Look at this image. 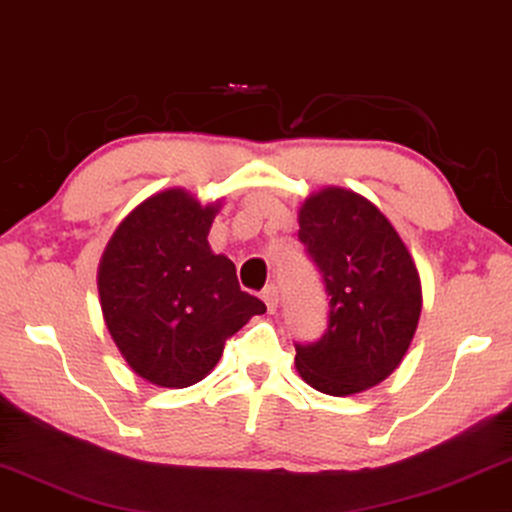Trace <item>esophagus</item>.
I'll return each mask as SVG.
<instances>
[{"instance_id": "1", "label": "esophagus", "mask_w": 512, "mask_h": 512, "mask_svg": "<svg viewBox=\"0 0 512 512\" xmlns=\"http://www.w3.org/2000/svg\"><path fill=\"white\" fill-rule=\"evenodd\" d=\"M261 298H263L265 307H268L270 314H272V311H277V305H279V291H277V286H274V284L265 286L263 293H261Z\"/></svg>"}]
</instances>
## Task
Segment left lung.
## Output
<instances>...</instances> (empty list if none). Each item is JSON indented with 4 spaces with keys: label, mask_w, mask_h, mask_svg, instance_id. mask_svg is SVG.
<instances>
[{
    "label": "left lung",
    "mask_w": 512,
    "mask_h": 512,
    "mask_svg": "<svg viewBox=\"0 0 512 512\" xmlns=\"http://www.w3.org/2000/svg\"><path fill=\"white\" fill-rule=\"evenodd\" d=\"M300 240L330 295L325 335L295 346V369L311 388L346 397L399 367L416 335L422 284L409 247L365 196L323 187L298 212Z\"/></svg>",
    "instance_id": "left-lung-1"
}]
</instances>
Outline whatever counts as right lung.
<instances>
[{
  "label": "right lung",
  "mask_w": 512,
  "mask_h": 512,
  "mask_svg": "<svg viewBox=\"0 0 512 512\" xmlns=\"http://www.w3.org/2000/svg\"><path fill=\"white\" fill-rule=\"evenodd\" d=\"M221 201L159 191L115 228L96 286L103 321L133 374L159 388L203 381L233 337L265 305L244 293L235 265L207 235Z\"/></svg>",
  "instance_id": "obj_1"
}]
</instances>
